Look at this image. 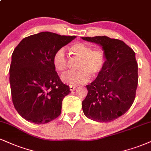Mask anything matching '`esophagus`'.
Returning a JSON list of instances; mask_svg holds the SVG:
<instances>
[{
  "label": "esophagus",
  "mask_w": 151,
  "mask_h": 151,
  "mask_svg": "<svg viewBox=\"0 0 151 151\" xmlns=\"http://www.w3.org/2000/svg\"><path fill=\"white\" fill-rule=\"evenodd\" d=\"M76 87L74 86H70V90L71 91H73L75 90Z\"/></svg>",
  "instance_id": "esophagus-1"
}]
</instances>
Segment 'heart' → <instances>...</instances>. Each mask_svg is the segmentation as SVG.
Returning a JSON list of instances; mask_svg holds the SVG:
<instances>
[{"mask_svg":"<svg viewBox=\"0 0 151 151\" xmlns=\"http://www.w3.org/2000/svg\"><path fill=\"white\" fill-rule=\"evenodd\" d=\"M73 59L78 60L77 71L68 72L61 76L63 82L70 86H77L86 83L91 77H99L105 70L106 57L101 48H92L91 46L82 42L74 43L70 47ZM52 64L58 72H65L69 67V60L63 48H59L52 57Z\"/></svg>","mask_w":151,"mask_h":151,"instance_id":"1","label":"heart"}]
</instances>
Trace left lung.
<instances>
[{"mask_svg":"<svg viewBox=\"0 0 151 151\" xmlns=\"http://www.w3.org/2000/svg\"><path fill=\"white\" fill-rule=\"evenodd\" d=\"M99 44L104 50L106 65L103 73L90 84L82 101L86 117L99 122L117 119L133 104L138 85L135 52L124 41L108 36L82 37Z\"/></svg>","mask_w":151,"mask_h":151,"instance_id":"left-lung-1","label":"left lung"}]
</instances>
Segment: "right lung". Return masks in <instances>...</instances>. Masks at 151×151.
Returning <instances> with one entry per match:
<instances>
[{
	"label": "right lung",
	"mask_w": 151,
	"mask_h": 151,
	"mask_svg": "<svg viewBox=\"0 0 151 151\" xmlns=\"http://www.w3.org/2000/svg\"><path fill=\"white\" fill-rule=\"evenodd\" d=\"M75 38L41 32L23 39L14 48L10 67L12 100L26 120L45 124L60 115L63 100L71 91L58 75L52 57Z\"/></svg>",
	"instance_id": "1"
}]
</instances>
